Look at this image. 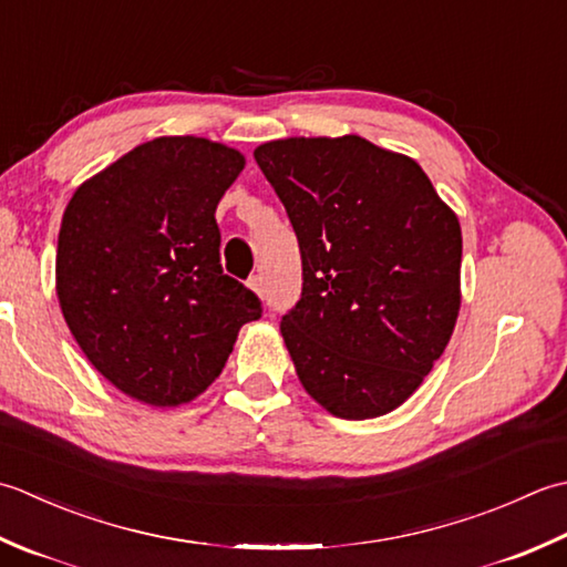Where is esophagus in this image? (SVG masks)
Segmentation results:
<instances>
[{
    "instance_id": "esophagus-1",
    "label": "esophagus",
    "mask_w": 567,
    "mask_h": 567,
    "mask_svg": "<svg viewBox=\"0 0 567 567\" xmlns=\"http://www.w3.org/2000/svg\"><path fill=\"white\" fill-rule=\"evenodd\" d=\"M249 288H251L254 293L264 298V281H261V276H254V279L249 281Z\"/></svg>"
}]
</instances>
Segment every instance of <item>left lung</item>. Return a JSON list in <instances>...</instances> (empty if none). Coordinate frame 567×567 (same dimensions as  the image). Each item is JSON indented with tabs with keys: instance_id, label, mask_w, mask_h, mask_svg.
Segmentation results:
<instances>
[{
	"instance_id": "obj_1",
	"label": "left lung",
	"mask_w": 567,
	"mask_h": 567,
	"mask_svg": "<svg viewBox=\"0 0 567 567\" xmlns=\"http://www.w3.org/2000/svg\"><path fill=\"white\" fill-rule=\"evenodd\" d=\"M303 259L281 320L308 396L348 421L391 413L423 384L460 313L462 233L406 154L357 134L254 148Z\"/></svg>"
}]
</instances>
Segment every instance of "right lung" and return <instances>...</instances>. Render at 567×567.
<instances>
[{
    "instance_id": "1",
    "label": "right lung",
    "mask_w": 567,
    "mask_h": 567,
    "mask_svg": "<svg viewBox=\"0 0 567 567\" xmlns=\"http://www.w3.org/2000/svg\"><path fill=\"white\" fill-rule=\"evenodd\" d=\"M247 158L158 136L80 183L58 233L55 293L90 364L148 406L190 403L261 300L223 274L215 210Z\"/></svg>"
}]
</instances>
